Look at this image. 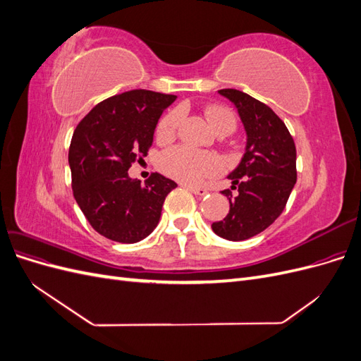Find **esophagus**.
Instances as JSON below:
<instances>
[{
    "mask_svg": "<svg viewBox=\"0 0 361 361\" xmlns=\"http://www.w3.org/2000/svg\"><path fill=\"white\" fill-rule=\"evenodd\" d=\"M185 188H188L192 194L195 195H206L207 190L206 188H200V187H192V185H185Z\"/></svg>",
    "mask_w": 361,
    "mask_h": 361,
    "instance_id": "1",
    "label": "esophagus"
}]
</instances>
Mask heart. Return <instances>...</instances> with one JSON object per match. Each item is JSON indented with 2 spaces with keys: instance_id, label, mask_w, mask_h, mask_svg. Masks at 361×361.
Returning a JSON list of instances; mask_svg holds the SVG:
<instances>
[{
  "instance_id": "heart-1",
  "label": "heart",
  "mask_w": 361,
  "mask_h": 361,
  "mask_svg": "<svg viewBox=\"0 0 361 361\" xmlns=\"http://www.w3.org/2000/svg\"><path fill=\"white\" fill-rule=\"evenodd\" d=\"M182 113L171 110L161 118L157 129L159 140H171L176 134ZM206 118L214 130L223 128H235V116L223 106H209L206 110ZM161 169L170 176L187 183H199L206 178L214 176L221 170V161L212 154L197 152L190 147H174L161 157Z\"/></svg>"
}]
</instances>
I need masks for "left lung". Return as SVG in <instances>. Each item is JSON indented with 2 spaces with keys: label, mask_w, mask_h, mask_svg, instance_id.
I'll return each mask as SVG.
<instances>
[{
  "label": "left lung",
  "mask_w": 361,
  "mask_h": 361,
  "mask_svg": "<svg viewBox=\"0 0 361 361\" xmlns=\"http://www.w3.org/2000/svg\"><path fill=\"white\" fill-rule=\"evenodd\" d=\"M238 110L247 143L238 167L224 190L231 211L212 223V231L228 241H244L264 232L283 212L297 182V149L286 125L271 108L235 89L218 90Z\"/></svg>",
  "instance_id": "obj_1"
}]
</instances>
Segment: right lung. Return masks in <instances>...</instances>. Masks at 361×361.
Returning <instances> with one entry per match:
<instances>
[{
	"label": "right lung",
	"mask_w": 361,
	"mask_h": 361,
	"mask_svg": "<svg viewBox=\"0 0 361 361\" xmlns=\"http://www.w3.org/2000/svg\"><path fill=\"white\" fill-rule=\"evenodd\" d=\"M176 96L130 90L97 104L76 126L69 147L73 197L97 233L134 244L157 227L178 183L154 173L141 183L130 164L147 155L158 120Z\"/></svg>",
	"instance_id": "right-lung-1"
}]
</instances>
